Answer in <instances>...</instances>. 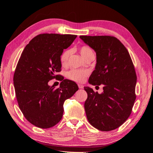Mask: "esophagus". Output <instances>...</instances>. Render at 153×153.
I'll use <instances>...</instances> for the list:
<instances>
[{"label": "esophagus", "instance_id": "esophagus-1", "mask_svg": "<svg viewBox=\"0 0 153 153\" xmlns=\"http://www.w3.org/2000/svg\"><path fill=\"white\" fill-rule=\"evenodd\" d=\"M78 87H79V88H80V89H82V88H83L84 86H83V85L79 84V85H78Z\"/></svg>", "mask_w": 153, "mask_h": 153}]
</instances>
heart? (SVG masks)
<instances>
[{"label": "heart", "instance_id": "heart-1", "mask_svg": "<svg viewBox=\"0 0 153 153\" xmlns=\"http://www.w3.org/2000/svg\"><path fill=\"white\" fill-rule=\"evenodd\" d=\"M80 53L85 59H86L90 56L94 55L92 49L86 45H82L80 47ZM72 54V50L68 49L64 51L60 56V62L63 65H67L70 56ZM88 71L86 70H77L72 69L67 72V77L70 79L77 82H82L88 76Z\"/></svg>", "mask_w": 153, "mask_h": 153}]
</instances>
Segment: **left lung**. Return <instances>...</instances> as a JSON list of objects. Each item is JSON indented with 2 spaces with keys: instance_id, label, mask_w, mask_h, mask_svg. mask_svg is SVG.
Segmentation results:
<instances>
[{
  "instance_id": "obj_1",
  "label": "left lung",
  "mask_w": 153,
  "mask_h": 153,
  "mask_svg": "<svg viewBox=\"0 0 153 153\" xmlns=\"http://www.w3.org/2000/svg\"><path fill=\"white\" fill-rule=\"evenodd\" d=\"M95 51L97 63L89 83L103 84V92L84 87L88 94L85 102L87 119L102 131L115 129L130 116L136 99L137 74L127 49L111 36H80Z\"/></svg>"
}]
</instances>
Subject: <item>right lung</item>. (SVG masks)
I'll list each match as a JSON object with an SVG mask.
<instances>
[{
	"instance_id": "right-lung-1",
	"label": "right lung",
	"mask_w": 153,
	"mask_h": 153,
	"mask_svg": "<svg viewBox=\"0 0 153 153\" xmlns=\"http://www.w3.org/2000/svg\"><path fill=\"white\" fill-rule=\"evenodd\" d=\"M77 35L44 33L25 46L13 77L19 108L30 124L42 129L53 127L62 119L63 104L79 88L75 82L57 74L62 71L60 56ZM53 79L62 80L60 88L50 87Z\"/></svg>"
}]
</instances>
